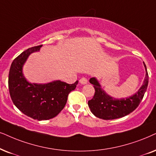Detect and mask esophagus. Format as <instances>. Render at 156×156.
<instances>
[{
    "label": "esophagus",
    "instance_id": "esophagus-1",
    "mask_svg": "<svg viewBox=\"0 0 156 156\" xmlns=\"http://www.w3.org/2000/svg\"><path fill=\"white\" fill-rule=\"evenodd\" d=\"M80 83L82 84H85L87 83V80L85 77H82L80 80Z\"/></svg>",
    "mask_w": 156,
    "mask_h": 156
}]
</instances>
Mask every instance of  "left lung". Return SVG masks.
I'll list each match as a JSON object with an SVG mask.
<instances>
[{"instance_id": "obj_1", "label": "left lung", "mask_w": 156, "mask_h": 156, "mask_svg": "<svg viewBox=\"0 0 156 156\" xmlns=\"http://www.w3.org/2000/svg\"><path fill=\"white\" fill-rule=\"evenodd\" d=\"M144 66L146 74L142 87L134 95L125 99L116 100L111 98L101 88L95 78H91L90 82L95 90L93 98L88 101L91 112L98 118L107 120L122 118L134 111L142 101L148 84V74L145 64Z\"/></svg>"}]
</instances>
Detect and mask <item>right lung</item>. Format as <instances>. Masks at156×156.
<instances>
[{"instance_id": "1", "label": "right lung", "mask_w": 156, "mask_h": 156, "mask_svg": "<svg viewBox=\"0 0 156 156\" xmlns=\"http://www.w3.org/2000/svg\"><path fill=\"white\" fill-rule=\"evenodd\" d=\"M41 46L28 48L13 61L9 71V89L13 104L21 112L34 120H46L63 110L69 94L76 88L78 80L72 84L59 80L44 84L27 82L22 67L28 56L39 51Z\"/></svg>"}]
</instances>
